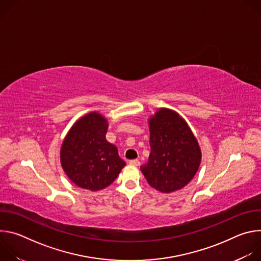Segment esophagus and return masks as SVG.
<instances>
[{"mask_svg": "<svg viewBox=\"0 0 261 261\" xmlns=\"http://www.w3.org/2000/svg\"><path fill=\"white\" fill-rule=\"evenodd\" d=\"M129 163H130L131 165H134V166H139V164H140V162H139L137 159L130 160V161H129Z\"/></svg>", "mask_w": 261, "mask_h": 261, "instance_id": "34e87169", "label": "esophagus"}]
</instances>
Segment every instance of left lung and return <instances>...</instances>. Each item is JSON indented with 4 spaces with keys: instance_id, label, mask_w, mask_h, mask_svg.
<instances>
[{
    "instance_id": "obj_1",
    "label": "left lung",
    "mask_w": 261,
    "mask_h": 261,
    "mask_svg": "<svg viewBox=\"0 0 261 261\" xmlns=\"http://www.w3.org/2000/svg\"><path fill=\"white\" fill-rule=\"evenodd\" d=\"M151 153L140 169L147 182L171 193L190 182L198 170L201 152L186 121L175 111L160 108L148 120Z\"/></svg>"
}]
</instances>
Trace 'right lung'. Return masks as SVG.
I'll return each mask as SVG.
<instances>
[{
    "label": "right lung",
    "instance_id": "right-lung-1",
    "mask_svg": "<svg viewBox=\"0 0 261 261\" xmlns=\"http://www.w3.org/2000/svg\"><path fill=\"white\" fill-rule=\"evenodd\" d=\"M106 119L90 113L72 126L61 147V164L67 176L83 189L99 191L113 182L126 165L105 134Z\"/></svg>",
    "mask_w": 261,
    "mask_h": 261
}]
</instances>
